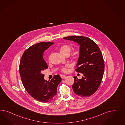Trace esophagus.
Here are the masks:
<instances>
[{
	"instance_id": "34e87169",
	"label": "esophagus",
	"mask_w": 125,
	"mask_h": 125,
	"mask_svg": "<svg viewBox=\"0 0 125 125\" xmlns=\"http://www.w3.org/2000/svg\"><path fill=\"white\" fill-rule=\"evenodd\" d=\"M61 77L62 79H64V78L66 77V75H61Z\"/></svg>"
}]
</instances>
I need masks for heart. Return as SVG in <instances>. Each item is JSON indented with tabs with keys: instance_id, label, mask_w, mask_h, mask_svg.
<instances>
[{
	"instance_id": "b5f03b06",
	"label": "heart",
	"mask_w": 125,
	"mask_h": 125,
	"mask_svg": "<svg viewBox=\"0 0 125 125\" xmlns=\"http://www.w3.org/2000/svg\"><path fill=\"white\" fill-rule=\"evenodd\" d=\"M71 47L69 44H63L61 45L60 48V51L62 55L66 54H69L71 51ZM81 50L80 48H76L74 50L72 51L71 53V57L74 60H76L79 58L81 54ZM69 64H67L65 66L61 68V71L64 72L67 71V67H69Z\"/></svg>"
}]
</instances>
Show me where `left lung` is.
<instances>
[{
	"label": "left lung",
	"instance_id": "1",
	"mask_svg": "<svg viewBox=\"0 0 125 125\" xmlns=\"http://www.w3.org/2000/svg\"><path fill=\"white\" fill-rule=\"evenodd\" d=\"M64 39L80 45L81 52L75 71L83 74V76L81 79L74 76L73 91L81 97L90 96L98 90L104 74L105 64L101 51L97 44L88 37L74 35Z\"/></svg>",
	"mask_w": 125,
	"mask_h": 125
}]
</instances>
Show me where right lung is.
<instances>
[{
    "instance_id": "right-lung-1",
    "label": "right lung",
    "mask_w": 125,
    "mask_h": 125,
    "mask_svg": "<svg viewBox=\"0 0 125 125\" xmlns=\"http://www.w3.org/2000/svg\"><path fill=\"white\" fill-rule=\"evenodd\" d=\"M54 43L43 42L35 44L24 52L20 60L19 71L22 82L28 93L41 102L51 101L57 94L62 79L54 75L51 81H45L42 71L48 68L43 58L44 51Z\"/></svg>"
}]
</instances>
